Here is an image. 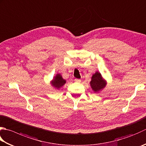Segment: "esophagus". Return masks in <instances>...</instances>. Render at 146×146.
<instances>
[{
  "mask_svg": "<svg viewBox=\"0 0 146 146\" xmlns=\"http://www.w3.org/2000/svg\"><path fill=\"white\" fill-rule=\"evenodd\" d=\"M75 81L76 82H77V83H80L81 82V80L80 79H75Z\"/></svg>",
  "mask_w": 146,
  "mask_h": 146,
  "instance_id": "esophagus-1",
  "label": "esophagus"
}]
</instances>
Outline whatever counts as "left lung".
Here are the masks:
<instances>
[{
  "label": "left lung",
  "instance_id": "left-lung-1",
  "mask_svg": "<svg viewBox=\"0 0 146 146\" xmlns=\"http://www.w3.org/2000/svg\"><path fill=\"white\" fill-rule=\"evenodd\" d=\"M90 85L91 88H92V90L94 92L99 93L106 86L107 82L102 77L101 73L99 71H96L92 76Z\"/></svg>",
  "mask_w": 146,
  "mask_h": 146
}]
</instances>
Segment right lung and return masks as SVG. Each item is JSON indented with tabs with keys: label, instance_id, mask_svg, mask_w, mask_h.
<instances>
[{
	"label": "right lung",
	"instance_id": "right-lung-1",
	"mask_svg": "<svg viewBox=\"0 0 146 146\" xmlns=\"http://www.w3.org/2000/svg\"><path fill=\"white\" fill-rule=\"evenodd\" d=\"M66 83V80L62 78V75L60 73H57L56 75L53 77V79L50 81L51 86L55 89L58 90L61 88Z\"/></svg>",
	"mask_w": 146,
	"mask_h": 146
}]
</instances>
